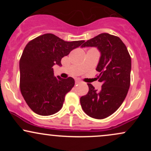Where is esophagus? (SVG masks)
<instances>
[{
  "label": "esophagus",
  "mask_w": 151,
  "mask_h": 151,
  "mask_svg": "<svg viewBox=\"0 0 151 151\" xmlns=\"http://www.w3.org/2000/svg\"><path fill=\"white\" fill-rule=\"evenodd\" d=\"M81 81L79 80V79H76L75 80V84H79V83H80Z\"/></svg>",
  "instance_id": "34e87169"
}]
</instances>
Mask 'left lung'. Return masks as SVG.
I'll return each instance as SVG.
<instances>
[{
	"label": "left lung",
	"mask_w": 151,
	"mask_h": 151,
	"mask_svg": "<svg viewBox=\"0 0 151 151\" xmlns=\"http://www.w3.org/2000/svg\"><path fill=\"white\" fill-rule=\"evenodd\" d=\"M96 47L101 58L96 70L99 72L100 91L87 84L89 91L80 98L83 111L90 117L103 119L113 114L125 99L131 83V59L127 47L119 37L101 33L81 45Z\"/></svg>",
	"instance_id": "obj_1"
}]
</instances>
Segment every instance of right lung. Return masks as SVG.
Wrapping results in <instances>:
<instances>
[{
    "label": "right lung",
    "instance_id": "obj_1",
    "mask_svg": "<svg viewBox=\"0 0 151 151\" xmlns=\"http://www.w3.org/2000/svg\"><path fill=\"white\" fill-rule=\"evenodd\" d=\"M84 42H66L47 33L26 45L20 60V88L25 102L35 113L50 116L62 109L65 95L74 85V79L55 77L53 66H61L62 58Z\"/></svg>",
    "mask_w": 151,
    "mask_h": 151
}]
</instances>
